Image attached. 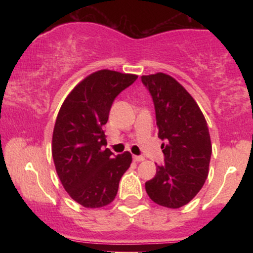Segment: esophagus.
I'll return each instance as SVG.
<instances>
[{
	"label": "esophagus",
	"mask_w": 253,
	"mask_h": 253,
	"mask_svg": "<svg viewBox=\"0 0 253 253\" xmlns=\"http://www.w3.org/2000/svg\"><path fill=\"white\" fill-rule=\"evenodd\" d=\"M144 159L145 158L143 156H133V161L136 162V163H139V162H143Z\"/></svg>",
	"instance_id": "esophagus-1"
}]
</instances>
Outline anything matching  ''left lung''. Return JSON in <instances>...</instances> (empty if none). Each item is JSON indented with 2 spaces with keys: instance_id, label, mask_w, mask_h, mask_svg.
<instances>
[{
  "instance_id": "obj_1",
  "label": "left lung",
  "mask_w": 253,
  "mask_h": 253,
  "mask_svg": "<svg viewBox=\"0 0 253 253\" xmlns=\"http://www.w3.org/2000/svg\"><path fill=\"white\" fill-rule=\"evenodd\" d=\"M152 96L164 164L145 183L147 195L157 205L179 208L201 190L211 156L207 121L193 96L173 77L158 72L141 76Z\"/></svg>"
}]
</instances>
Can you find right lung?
<instances>
[{"mask_svg": "<svg viewBox=\"0 0 253 253\" xmlns=\"http://www.w3.org/2000/svg\"><path fill=\"white\" fill-rule=\"evenodd\" d=\"M136 75L100 70L85 77L65 98L54 125L52 157L64 189L86 208L113 202L119 182L132 163V155L114 157L102 129L115 97Z\"/></svg>", "mask_w": 253, "mask_h": 253, "instance_id": "obj_1", "label": "right lung"}]
</instances>
